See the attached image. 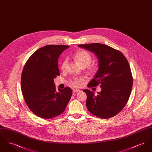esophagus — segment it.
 Wrapping results in <instances>:
<instances>
[{
  "mask_svg": "<svg viewBox=\"0 0 152 152\" xmlns=\"http://www.w3.org/2000/svg\"><path fill=\"white\" fill-rule=\"evenodd\" d=\"M80 90L79 89H74L73 90V93H77V92H79Z\"/></svg>",
  "mask_w": 152,
  "mask_h": 152,
  "instance_id": "obj_1",
  "label": "esophagus"
}]
</instances>
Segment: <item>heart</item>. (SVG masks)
Segmentation results:
<instances>
[{
  "label": "heart",
  "mask_w": 152,
  "mask_h": 152,
  "mask_svg": "<svg viewBox=\"0 0 152 152\" xmlns=\"http://www.w3.org/2000/svg\"><path fill=\"white\" fill-rule=\"evenodd\" d=\"M74 58L78 65L82 68H86L88 66L87 71L89 73H92L96 69V67L94 65H88L92 61V56L91 54L86 50H80L76 52L74 55ZM67 64V60H64L61 65V69H64ZM80 80L75 79L71 81V83L73 86L75 87H79L80 86L79 81Z\"/></svg>",
  "instance_id": "obj_1"
}]
</instances>
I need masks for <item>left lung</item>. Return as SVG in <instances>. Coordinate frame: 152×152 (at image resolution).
<instances>
[{
	"label": "left lung",
	"mask_w": 152,
	"mask_h": 152,
	"mask_svg": "<svg viewBox=\"0 0 152 152\" xmlns=\"http://www.w3.org/2000/svg\"><path fill=\"white\" fill-rule=\"evenodd\" d=\"M78 47L94 52L99 60L98 71L88 87L100 85L101 91L94 95L92 91H83L87 94L88 110L101 118L116 116L126 104L132 88L133 77L127 59L120 51L105 44H79Z\"/></svg>",
	"instance_id": "left-lung-1"
}]
</instances>
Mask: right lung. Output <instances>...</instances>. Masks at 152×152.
I'll list each match as a JSON object with an SVG mask.
<instances>
[{"label": "right lung", "mask_w": 152, "mask_h": 152, "mask_svg": "<svg viewBox=\"0 0 152 152\" xmlns=\"http://www.w3.org/2000/svg\"><path fill=\"white\" fill-rule=\"evenodd\" d=\"M69 48L64 45H47L36 50L23 68L21 89L28 107L36 116L50 119L61 114L70 100L69 87L56 91L54 79L60 75L58 58Z\"/></svg>", "instance_id": "1"}]
</instances>
